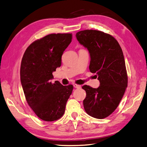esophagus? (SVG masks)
<instances>
[{"label": "esophagus", "instance_id": "1", "mask_svg": "<svg viewBox=\"0 0 147 147\" xmlns=\"http://www.w3.org/2000/svg\"><path fill=\"white\" fill-rule=\"evenodd\" d=\"M73 86H74V88H76V89H80V88H81V86L80 85L76 84H74L73 85Z\"/></svg>", "mask_w": 147, "mask_h": 147}]
</instances>
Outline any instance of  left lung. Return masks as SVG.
Returning a JSON list of instances; mask_svg holds the SVG:
<instances>
[{
	"mask_svg": "<svg viewBox=\"0 0 147 147\" xmlns=\"http://www.w3.org/2000/svg\"><path fill=\"white\" fill-rule=\"evenodd\" d=\"M76 37L89 50L90 71L96 73L100 81L97 89L82 87L86 92L84 108L93 118H105L118 107L127 87L123 50L114 37L102 31L87 29L78 32Z\"/></svg>",
	"mask_w": 147,
	"mask_h": 147,
	"instance_id": "obj_1",
	"label": "left lung"
}]
</instances>
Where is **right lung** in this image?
Wrapping results in <instances>:
<instances>
[{
  "instance_id": "right-lung-1",
  "label": "right lung",
  "mask_w": 147,
  "mask_h": 147,
  "mask_svg": "<svg viewBox=\"0 0 147 147\" xmlns=\"http://www.w3.org/2000/svg\"><path fill=\"white\" fill-rule=\"evenodd\" d=\"M72 34H51L32 42L21 63L20 80L29 106L41 119L53 121L63 115L73 85L52 83V73L60 67L61 56Z\"/></svg>"
}]
</instances>
